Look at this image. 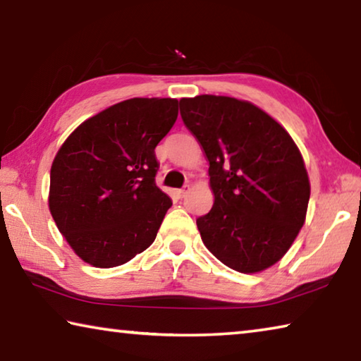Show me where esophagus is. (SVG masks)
<instances>
[{"mask_svg": "<svg viewBox=\"0 0 361 361\" xmlns=\"http://www.w3.org/2000/svg\"><path fill=\"white\" fill-rule=\"evenodd\" d=\"M188 191H189V186L188 188H183V189H176L175 194L178 195V199H183L188 194Z\"/></svg>", "mask_w": 361, "mask_h": 361, "instance_id": "obj_1", "label": "esophagus"}]
</instances>
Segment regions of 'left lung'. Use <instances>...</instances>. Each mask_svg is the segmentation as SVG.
Returning a JSON list of instances; mask_svg holds the SVG:
<instances>
[{"label":"left lung","mask_w":361,"mask_h":361,"mask_svg":"<svg viewBox=\"0 0 361 361\" xmlns=\"http://www.w3.org/2000/svg\"><path fill=\"white\" fill-rule=\"evenodd\" d=\"M180 113L210 164L215 202L195 221L204 245L242 274L276 264L307 213L310 183L301 151L276 119L245 100L197 95L181 99Z\"/></svg>","instance_id":"obj_1"}]
</instances>
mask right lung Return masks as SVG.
I'll return each instance as SVG.
<instances>
[{
    "mask_svg": "<svg viewBox=\"0 0 361 361\" xmlns=\"http://www.w3.org/2000/svg\"><path fill=\"white\" fill-rule=\"evenodd\" d=\"M178 118L176 99H130L78 126L51 167L49 210L79 258L126 264L154 242L167 210L154 149Z\"/></svg>",
    "mask_w": 361,
    "mask_h": 361,
    "instance_id": "add662e5",
    "label": "right lung"
}]
</instances>
